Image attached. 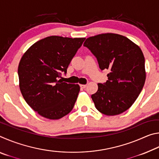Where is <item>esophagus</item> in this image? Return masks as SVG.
Listing matches in <instances>:
<instances>
[{
    "instance_id": "esophagus-1",
    "label": "esophagus",
    "mask_w": 159,
    "mask_h": 159,
    "mask_svg": "<svg viewBox=\"0 0 159 159\" xmlns=\"http://www.w3.org/2000/svg\"><path fill=\"white\" fill-rule=\"evenodd\" d=\"M87 85H80V87L81 88H85Z\"/></svg>"
}]
</instances>
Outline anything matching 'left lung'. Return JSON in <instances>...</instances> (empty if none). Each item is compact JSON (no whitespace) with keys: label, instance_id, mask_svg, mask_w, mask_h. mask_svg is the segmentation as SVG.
<instances>
[{"label":"left lung","instance_id":"1","mask_svg":"<svg viewBox=\"0 0 159 159\" xmlns=\"http://www.w3.org/2000/svg\"><path fill=\"white\" fill-rule=\"evenodd\" d=\"M83 46L96 57L102 71H109L108 80L98 83V91L91 95L96 109L107 116L125 111L138 98L146 79L141 49L128 38L116 34L90 37Z\"/></svg>","mask_w":159,"mask_h":159}]
</instances>
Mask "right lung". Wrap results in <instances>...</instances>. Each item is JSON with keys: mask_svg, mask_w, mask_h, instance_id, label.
Wrapping results in <instances>:
<instances>
[{"mask_svg": "<svg viewBox=\"0 0 159 159\" xmlns=\"http://www.w3.org/2000/svg\"><path fill=\"white\" fill-rule=\"evenodd\" d=\"M84 41L49 36L35 43L21 57L18 66L21 93L42 116L60 119L73 109L80 86L60 79Z\"/></svg>", "mask_w": 159, "mask_h": 159, "instance_id": "1", "label": "right lung"}]
</instances>
